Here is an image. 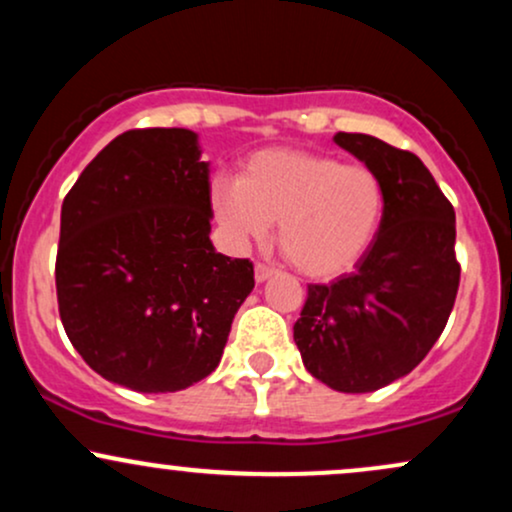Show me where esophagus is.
<instances>
[{
  "label": "esophagus",
  "instance_id": "esophagus-1",
  "mask_svg": "<svg viewBox=\"0 0 512 512\" xmlns=\"http://www.w3.org/2000/svg\"><path fill=\"white\" fill-rule=\"evenodd\" d=\"M274 274H276V269L267 267V264H262V262L255 267V281H257V284H264V281L272 279Z\"/></svg>",
  "mask_w": 512,
  "mask_h": 512
}]
</instances>
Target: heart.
Wrapping results in <instances>:
<instances>
[{
  "label": "heart",
  "mask_w": 512,
  "mask_h": 512,
  "mask_svg": "<svg viewBox=\"0 0 512 512\" xmlns=\"http://www.w3.org/2000/svg\"><path fill=\"white\" fill-rule=\"evenodd\" d=\"M209 202L238 245L264 243L279 221L284 257L315 279L354 269L385 219V187L373 168L303 149L257 151L238 180H211Z\"/></svg>",
  "instance_id": "1"
}]
</instances>
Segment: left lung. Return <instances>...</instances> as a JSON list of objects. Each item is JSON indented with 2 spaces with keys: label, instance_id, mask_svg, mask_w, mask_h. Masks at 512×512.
Wrapping results in <instances>:
<instances>
[{
  "label": "left lung",
  "instance_id": "obj_1",
  "mask_svg": "<svg viewBox=\"0 0 512 512\" xmlns=\"http://www.w3.org/2000/svg\"><path fill=\"white\" fill-rule=\"evenodd\" d=\"M334 142L380 175L385 219L354 272L308 286L293 342L313 378L358 395L411 373L445 330L460 286L455 209L411 151L370 134Z\"/></svg>",
  "mask_w": 512,
  "mask_h": 512
}]
</instances>
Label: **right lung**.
I'll use <instances>...</instances> for the list:
<instances>
[{"label":"right lung","instance_id":"1","mask_svg":"<svg viewBox=\"0 0 512 512\" xmlns=\"http://www.w3.org/2000/svg\"><path fill=\"white\" fill-rule=\"evenodd\" d=\"M211 216L209 163L180 127L115 137L64 197L60 317L105 380L178 392L219 366L255 272L214 250Z\"/></svg>","mask_w":512,"mask_h":512}]
</instances>
